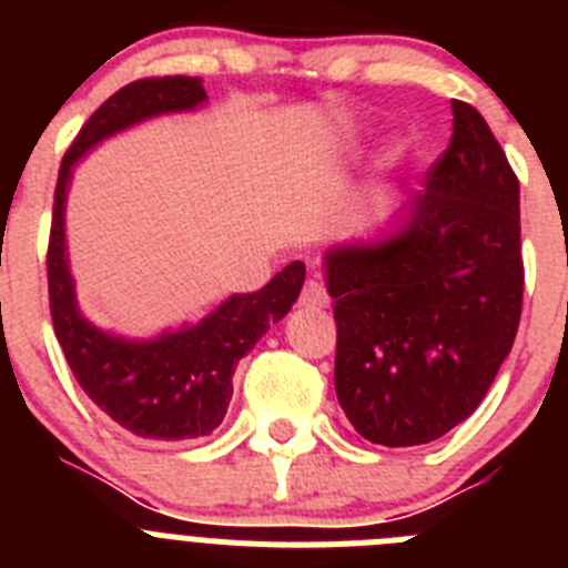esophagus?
Returning <instances> with one entry per match:
<instances>
[{
  "instance_id": "esophagus-1",
  "label": "esophagus",
  "mask_w": 568,
  "mask_h": 568,
  "mask_svg": "<svg viewBox=\"0 0 568 568\" xmlns=\"http://www.w3.org/2000/svg\"><path fill=\"white\" fill-rule=\"evenodd\" d=\"M301 304H304V307H313V310L329 307L327 290L321 287L315 278H310L307 284H304V290H301Z\"/></svg>"
}]
</instances>
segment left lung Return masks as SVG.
Returning <instances> with one entry per match:
<instances>
[{
  "label": "left lung",
  "mask_w": 568,
  "mask_h": 568,
  "mask_svg": "<svg viewBox=\"0 0 568 568\" xmlns=\"http://www.w3.org/2000/svg\"><path fill=\"white\" fill-rule=\"evenodd\" d=\"M426 190L373 239L324 253L335 393L381 446L438 440L469 418L515 344L524 304L520 184L484 115L453 102Z\"/></svg>",
  "instance_id": "8db88e82"
}]
</instances>
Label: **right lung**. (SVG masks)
<instances>
[{
    "label": "right lung",
    "mask_w": 568,
    "mask_h": 568,
    "mask_svg": "<svg viewBox=\"0 0 568 568\" xmlns=\"http://www.w3.org/2000/svg\"><path fill=\"white\" fill-rule=\"evenodd\" d=\"M207 102L202 79L164 77L124 84L90 115L64 153L53 195L48 290L53 329L88 398L115 424L148 440L204 438L222 424L233 398L239 361L293 310L307 267L293 261L258 293H235L195 324L155 338H124L99 329L79 310L64 241V204L79 159L99 142L155 115L184 113Z\"/></svg>",
    "instance_id": "add662e5"
}]
</instances>
